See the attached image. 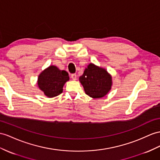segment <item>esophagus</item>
<instances>
[{"label": "esophagus", "mask_w": 160, "mask_h": 160, "mask_svg": "<svg viewBox=\"0 0 160 160\" xmlns=\"http://www.w3.org/2000/svg\"><path fill=\"white\" fill-rule=\"evenodd\" d=\"M76 73H72V74L71 75V78H72V80H76Z\"/></svg>", "instance_id": "esophagus-1"}]
</instances>
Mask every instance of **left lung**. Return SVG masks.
Instances as JSON below:
<instances>
[{
    "instance_id": "8db88e82",
    "label": "left lung",
    "mask_w": 160,
    "mask_h": 160,
    "mask_svg": "<svg viewBox=\"0 0 160 160\" xmlns=\"http://www.w3.org/2000/svg\"><path fill=\"white\" fill-rule=\"evenodd\" d=\"M84 91L89 97L97 99L105 96L112 87V77L105 69L90 63L79 78Z\"/></svg>"
}]
</instances>
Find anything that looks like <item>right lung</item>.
<instances>
[{
	"mask_svg": "<svg viewBox=\"0 0 160 160\" xmlns=\"http://www.w3.org/2000/svg\"><path fill=\"white\" fill-rule=\"evenodd\" d=\"M68 73L51 65L40 73L38 85L41 91L48 97H54L63 92L65 83L69 80Z\"/></svg>",
	"mask_w": 160,
	"mask_h": 160,
	"instance_id": "1",
	"label": "right lung"
}]
</instances>
